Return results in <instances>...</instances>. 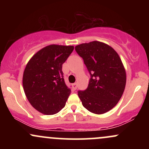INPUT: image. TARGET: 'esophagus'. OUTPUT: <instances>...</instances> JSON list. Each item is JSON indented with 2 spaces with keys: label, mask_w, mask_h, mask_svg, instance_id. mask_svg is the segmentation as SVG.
Masks as SVG:
<instances>
[{
  "label": "esophagus",
  "mask_w": 149,
  "mask_h": 149,
  "mask_svg": "<svg viewBox=\"0 0 149 149\" xmlns=\"http://www.w3.org/2000/svg\"><path fill=\"white\" fill-rule=\"evenodd\" d=\"M72 87H73V90H76L77 89V83H73V84L72 85Z\"/></svg>",
  "instance_id": "obj_1"
}]
</instances>
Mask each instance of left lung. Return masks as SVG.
I'll use <instances>...</instances> for the list:
<instances>
[{"label": "left lung", "instance_id": "8db88e82", "mask_svg": "<svg viewBox=\"0 0 149 149\" xmlns=\"http://www.w3.org/2000/svg\"><path fill=\"white\" fill-rule=\"evenodd\" d=\"M91 78L88 88L78 91L83 106L95 114L105 113L120 100L126 85L125 69L118 54L104 42L95 41L76 45Z\"/></svg>", "mask_w": 149, "mask_h": 149}]
</instances>
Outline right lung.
<instances>
[{"label": "right lung", "mask_w": 149, "mask_h": 149, "mask_svg": "<svg viewBox=\"0 0 149 149\" xmlns=\"http://www.w3.org/2000/svg\"><path fill=\"white\" fill-rule=\"evenodd\" d=\"M72 45H49L36 53L23 73L24 91L34 109L53 115L65 107L71 90L65 84L62 64L73 52Z\"/></svg>", "instance_id": "add662e5"}]
</instances>
